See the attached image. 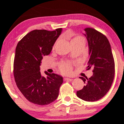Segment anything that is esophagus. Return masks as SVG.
I'll list each match as a JSON object with an SVG mask.
<instances>
[{"instance_id":"esophagus-1","label":"esophagus","mask_w":124,"mask_h":124,"mask_svg":"<svg viewBox=\"0 0 124 124\" xmlns=\"http://www.w3.org/2000/svg\"><path fill=\"white\" fill-rule=\"evenodd\" d=\"M64 81H72L73 78H64Z\"/></svg>"}]
</instances>
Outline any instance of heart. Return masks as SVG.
Masks as SVG:
<instances>
[{
    "mask_svg": "<svg viewBox=\"0 0 124 124\" xmlns=\"http://www.w3.org/2000/svg\"><path fill=\"white\" fill-rule=\"evenodd\" d=\"M85 40L84 38H82V37L76 36L72 39V40H71V42L79 41V40ZM61 69H62V70L63 72L67 73V72H69V71L70 70L71 67L69 64L67 63H64L62 65V67H61Z\"/></svg>",
    "mask_w": 124,
    "mask_h": 124,
    "instance_id": "b5f03b06",
    "label": "heart"
}]
</instances>
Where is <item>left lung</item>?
Wrapping results in <instances>:
<instances>
[{"label":"left lung","mask_w":124,"mask_h":124,"mask_svg":"<svg viewBox=\"0 0 124 124\" xmlns=\"http://www.w3.org/2000/svg\"><path fill=\"white\" fill-rule=\"evenodd\" d=\"M84 30L89 46L87 69L92 68L93 74L89 78L79 77L85 86L76 94L84 101H95L102 98L111 88L114 79L115 62L107 37L93 28H86Z\"/></svg>","instance_id":"1"}]
</instances>
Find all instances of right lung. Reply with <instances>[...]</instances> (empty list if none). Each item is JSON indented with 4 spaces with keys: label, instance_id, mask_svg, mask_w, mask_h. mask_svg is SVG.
<instances>
[{
    "label": "right lung",
    "instance_id": "obj_1",
    "mask_svg": "<svg viewBox=\"0 0 124 124\" xmlns=\"http://www.w3.org/2000/svg\"><path fill=\"white\" fill-rule=\"evenodd\" d=\"M62 28L54 31L34 30L18 42L16 48L13 74L17 86L23 96L34 104L45 106L57 99L63 78L45 71L41 75L40 65L44 56L51 52Z\"/></svg>",
    "mask_w": 124,
    "mask_h": 124
}]
</instances>
